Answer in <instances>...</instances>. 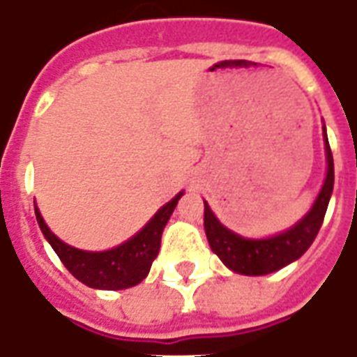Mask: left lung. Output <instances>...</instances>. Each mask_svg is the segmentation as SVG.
Returning a JSON list of instances; mask_svg holds the SVG:
<instances>
[{"label":"left lung","instance_id":"8db88e82","mask_svg":"<svg viewBox=\"0 0 357 357\" xmlns=\"http://www.w3.org/2000/svg\"><path fill=\"white\" fill-rule=\"evenodd\" d=\"M322 137L326 151V178L310 211L291 228L268 237H243L226 228L204 200V229L207 241L229 271L243 276H265L300 259L313 244L333 192V157L328 144L326 126H322Z\"/></svg>","mask_w":357,"mask_h":357}]
</instances>
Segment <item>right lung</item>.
<instances>
[{
  "label": "right lung",
  "instance_id": "obj_1",
  "mask_svg": "<svg viewBox=\"0 0 357 357\" xmlns=\"http://www.w3.org/2000/svg\"><path fill=\"white\" fill-rule=\"evenodd\" d=\"M185 195V190L178 192L172 200L159 207L153 217L142 226V228L123 241L114 248L102 250V252H91L70 246L64 241L53 234L47 228L40 209L35 204L36 222L40 226L46 241L52 244L59 259L72 272V276L77 278L86 287L102 289V291H120L139 285L151 268V263L155 261L159 248H161L162 229L167 226L168 218L178 206L179 198Z\"/></svg>",
  "mask_w": 357,
  "mask_h": 357
}]
</instances>
